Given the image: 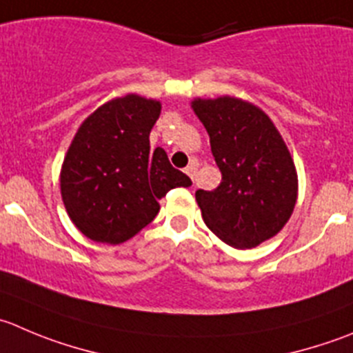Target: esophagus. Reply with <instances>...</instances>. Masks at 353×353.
<instances>
[{
  "label": "esophagus",
  "mask_w": 353,
  "mask_h": 353,
  "mask_svg": "<svg viewBox=\"0 0 353 353\" xmlns=\"http://www.w3.org/2000/svg\"><path fill=\"white\" fill-rule=\"evenodd\" d=\"M196 171H197V163L196 161H192V163L185 168V173L189 174L190 180H194V176H196Z\"/></svg>",
  "instance_id": "obj_1"
}]
</instances>
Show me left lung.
I'll return each mask as SVG.
<instances>
[{
  "label": "left lung",
  "instance_id": "1",
  "mask_svg": "<svg viewBox=\"0 0 353 353\" xmlns=\"http://www.w3.org/2000/svg\"><path fill=\"white\" fill-rule=\"evenodd\" d=\"M192 109L221 171L216 189L196 192L208 229L237 250L279 234L296 204L298 174L270 117L236 97L196 99Z\"/></svg>",
  "mask_w": 353,
  "mask_h": 353
}]
</instances>
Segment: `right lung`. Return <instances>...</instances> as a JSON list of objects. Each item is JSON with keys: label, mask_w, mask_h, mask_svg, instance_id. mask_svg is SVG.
<instances>
[{"label": "right lung", "mask_w": 353, "mask_h": 353, "mask_svg": "<svg viewBox=\"0 0 353 353\" xmlns=\"http://www.w3.org/2000/svg\"><path fill=\"white\" fill-rule=\"evenodd\" d=\"M161 102L128 93L90 114L63 157L60 192L72 223L88 239L121 244L159 213L171 189L192 185L149 135Z\"/></svg>", "instance_id": "1"}]
</instances>
